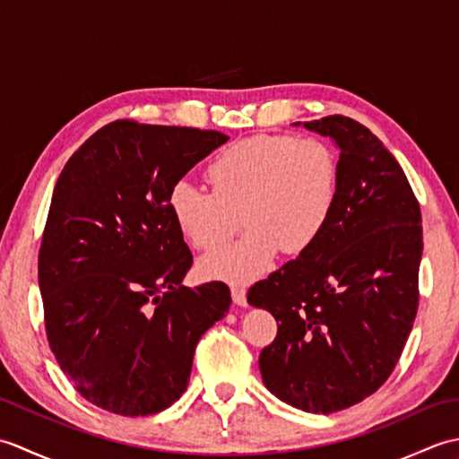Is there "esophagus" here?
Returning a JSON list of instances; mask_svg holds the SVG:
<instances>
[{
    "label": "esophagus",
    "mask_w": 459,
    "mask_h": 459,
    "mask_svg": "<svg viewBox=\"0 0 459 459\" xmlns=\"http://www.w3.org/2000/svg\"><path fill=\"white\" fill-rule=\"evenodd\" d=\"M230 296H232V299H235L237 306L245 307L248 304V301H247V290L242 288V286H232L230 288Z\"/></svg>",
    "instance_id": "obj_1"
}]
</instances>
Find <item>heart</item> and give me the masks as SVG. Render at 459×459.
<instances>
[{
    "label": "heart",
    "mask_w": 459,
    "mask_h": 459,
    "mask_svg": "<svg viewBox=\"0 0 459 459\" xmlns=\"http://www.w3.org/2000/svg\"><path fill=\"white\" fill-rule=\"evenodd\" d=\"M204 175L212 191L179 181L169 209L199 250L227 242L240 212L245 235L199 262L203 276L229 281L262 276L280 250L296 256L314 247L339 193L337 152L316 135H252L222 150Z\"/></svg>",
    "instance_id": "obj_1"
}]
</instances>
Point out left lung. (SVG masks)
I'll use <instances>...</instances> for the list:
<instances>
[{
    "instance_id": "obj_1",
    "label": "left lung",
    "mask_w": 459,
    "mask_h": 459,
    "mask_svg": "<svg viewBox=\"0 0 459 459\" xmlns=\"http://www.w3.org/2000/svg\"><path fill=\"white\" fill-rule=\"evenodd\" d=\"M339 145L335 209L314 247L248 290L278 321L260 353L270 393L331 414L377 393L418 311L422 214L401 165L347 116L304 122Z\"/></svg>"
}]
</instances>
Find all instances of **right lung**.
Masks as SVG:
<instances>
[{
	"mask_svg": "<svg viewBox=\"0 0 459 459\" xmlns=\"http://www.w3.org/2000/svg\"><path fill=\"white\" fill-rule=\"evenodd\" d=\"M227 140L116 120L58 175L39 248L45 331L102 411L150 416L179 401L201 335L229 311L224 281L181 286L193 255L169 209L183 175Z\"/></svg>",
	"mask_w": 459,
	"mask_h": 459,
	"instance_id": "right-lung-1",
	"label": "right lung"
}]
</instances>
